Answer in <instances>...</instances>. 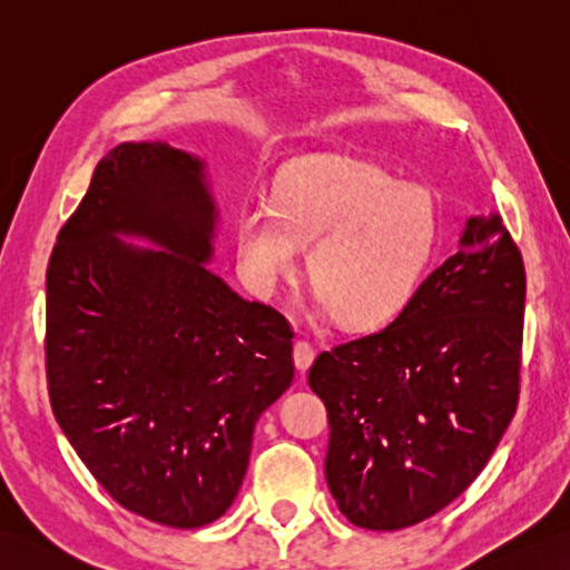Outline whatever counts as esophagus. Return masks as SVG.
<instances>
[{
  "label": "esophagus",
  "instance_id": "34e87169",
  "mask_svg": "<svg viewBox=\"0 0 570 570\" xmlns=\"http://www.w3.org/2000/svg\"><path fill=\"white\" fill-rule=\"evenodd\" d=\"M314 355H316V351H314V345H311L308 341H296L294 343V363H296V367L301 373H306L308 371V365L314 363Z\"/></svg>",
  "mask_w": 570,
  "mask_h": 570
}]
</instances>
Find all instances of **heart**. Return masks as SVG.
I'll return each mask as SVG.
<instances>
[{"instance_id": "obj_1", "label": "heart", "mask_w": 570, "mask_h": 570, "mask_svg": "<svg viewBox=\"0 0 570 570\" xmlns=\"http://www.w3.org/2000/svg\"><path fill=\"white\" fill-rule=\"evenodd\" d=\"M440 215L425 187L367 160L326 155L278 177L272 205L242 207L237 242L259 292L294 274L298 249L318 304L345 326H373L407 304L432 259Z\"/></svg>"}]
</instances>
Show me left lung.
Returning a JSON list of instances; mask_svg holds the SVG:
<instances>
[{"label":"left lung","mask_w":570,"mask_h":570,"mask_svg":"<svg viewBox=\"0 0 570 570\" xmlns=\"http://www.w3.org/2000/svg\"><path fill=\"white\" fill-rule=\"evenodd\" d=\"M523 304L517 242L474 217L390 326L318 353L308 385L328 410L326 482L345 519L405 529L474 482L517 415Z\"/></svg>","instance_id":"8db88e82"}]
</instances>
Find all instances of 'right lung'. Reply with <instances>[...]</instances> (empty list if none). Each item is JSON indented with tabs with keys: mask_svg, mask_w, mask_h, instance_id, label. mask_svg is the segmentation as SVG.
<instances>
[{
	"mask_svg": "<svg viewBox=\"0 0 570 570\" xmlns=\"http://www.w3.org/2000/svg\"><path fill=\"white\" fill-rule=\"evenodd\" d=\"M215 205L203 163L122 142L98 163L47 269V385L88 472L132 514L219 519L262 412L294 381V328L205 269ZM138 233L165 253L117 239Z\"/></svg>",
	"mask_w": 570,
	"mask_h": 570,
	"instance_id": "obj_1",
	"label": "right lung"
}]
</instances>
